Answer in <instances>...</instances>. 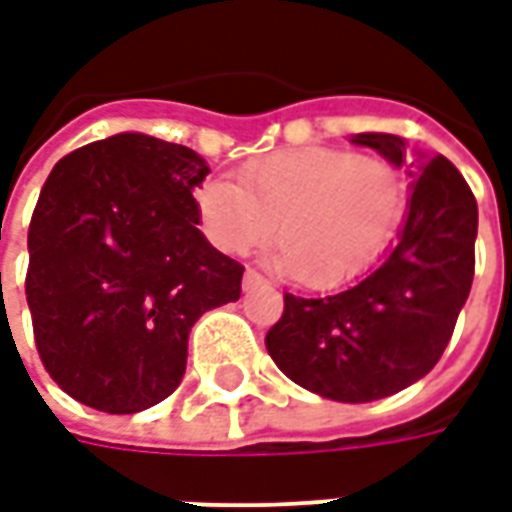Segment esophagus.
<instances>
[{"mask_svg": "<svg viewBox=\"0 0 512 512\" xmlns=\"http://www.w3.org/2000/svg\"><path fill=\"white\" fill-rule=\"evenodd\" d=\"M266 279H263V274H257L255 268H246V274H244V290H255L260 288Z\"/></svg>", "mask_w": 512, "mask_h": 512, "instance_id": "obj_1", "label": "esophagus"}]
</instances>
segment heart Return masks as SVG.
Masks as SVG:
<instances>
[{
  "instance_id": "b5f03b06",
  "label": "heart",
  "mask_w": 512,
  "mask_h": 512,
  "mask_svg": "<svg viewBox=\"0 0 512 512\" xmlns=\"http://www.w3.org/2000/svg\"><path fill=\"white\" fill-rule=\"evenodd\" d=\"M406 200L395 164L343 147L279 150L249 161L238 183L213 178L197 191L213 244L244 255L279 230L274 266L312 288L343 285L373 266L403 222Z\"/></svg>"
}]
</instances>
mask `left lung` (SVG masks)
I'll return each mask as SVG.
<instances>
[{
  "label": "left lung",
  "instance_id": "left-lung-1",
  "mask_svg": "<svg viewBox=\"0 0 512 512\" xmlns=\"http://www.w3.org/2000/svg\"><path fill=\"white\" fill-rule=\"evenodd\" d=\"M351 142L406 167L411 197L400 238L351 288L323 299L285 293L266 348L290 381L315 395L370 403L428 376L450 343L472 290L477 202L444 156L411 158L395 134Z\"/></svg>",
  "mask_w": 512,
  "mask_h": 512
}]
</instances>
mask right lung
<instances>
[{"label":"right lung","mask_w":512,"mask_h":512,"mask_svg":"<svg viewBox=\"0 0 512 512\" xmlns=\"http://www.w3.org/2000/svg\"><path fill=\"white\" fill-rule=\"evenodd\" d=\"M191 147L115 134L57 161L29 222L27 304L43 367L73 400L136 414L178 389L202 312L244 266L200 233Z\"/></svg>","instance_id":"1"}]
</instances>
